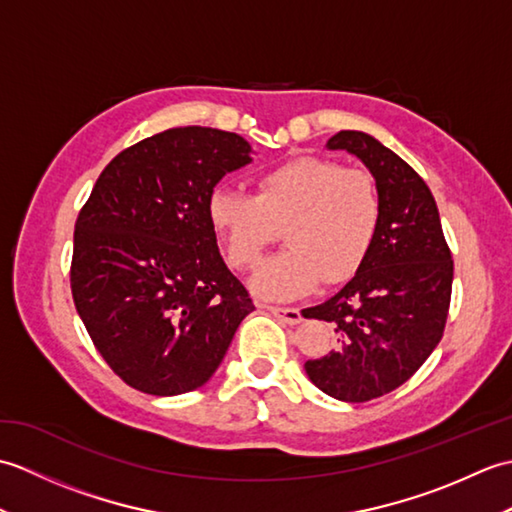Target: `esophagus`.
<instances>
[{"mask_svg":"<svg viewBox=\"0 0 512 512\" xmlns=\"http://www.w3.org/2000/svg\"><path fill=\"white\" fill-rule=\"evenodd\" d=\"M259 308H264V310H268L270 314H275V317H277L279 321H284V323H288V325H297V323L301 321V312H299L297 308L266 306V303H262V306H259Z\"/></svg>","mask_w":512,"mask_h":512,"instance_id":"obj_1","label":"esophagus"}]
</instances>
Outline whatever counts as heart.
Wrapping results in <instances>:
<instances>
[{
  "label": "heart",
  "mask_w": 512,
  "mask_h": 512,
  "mask_svg": "<svg viewBox=\"0 0 512 512\" xmlns=\"http://www.w3.org/2000/svg\"><path fill=\"white\" fill-rule=\"evenodd\" d=\"M255 193L215 189L206 200V220L228 266L248 273L262 262L277 226L286 224L284 253L253 279L266 301L308 295L325 279L347 281L374 246L383 213L376 180L336 160L299 156L255 176Z\"/></svg>",
  "instance_id": "heart-1"
}]
</instances>
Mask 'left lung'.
<instances>
[{
  "mask_svg": "<svg viewBox=\"0 0 512 512\" xmlns=\"http://www.w3.org/2000/svg\"><path fill=\"white\" fill-rule=\"evenodd\" d=\"M328 149L363 160L378 184L383 213L363 266L306 319L332 323L334 350L306 363V374L343 402L385 396L436 350L449 317L453 259L436 200L416 171L363 132H339Z\"/></svg>",
  "mask_w": 512,
  "mask_h": 512,
  "instance_id": "8db88e82",
  "label": "left lung"
}]
</instances>
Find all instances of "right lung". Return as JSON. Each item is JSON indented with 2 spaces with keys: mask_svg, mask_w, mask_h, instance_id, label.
<instances>
[{
  "mask_svg": "<svg viewBox=\"0 0 512 512\" xmlns=\"http://www.w3.org/2000/svg\"><path fill=\"white\" fill-rule=\"evenodd\" d=\"M248 162L242 136L173 127L121 151L76 217L74 306L129 387L151 396L202 387L255 310L206 220L215 184Z\"/></svg>",
  "mask_w": 512,
  "mask_h": 512,
  "instance_id": "right-lung-1",
  "label": "right lung"
}]
</instances>
